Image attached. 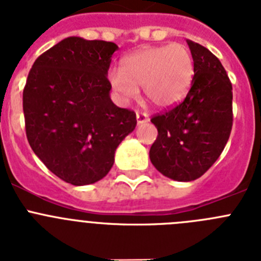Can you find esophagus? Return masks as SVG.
<instances>
[{
    "mask_svg": "<svg viewBox=\"0 0 261 261\" xmlns=\"http://www.w3.org/2000/svg\"><path fill=\"white\" fill-rule=\"evenodd\" d=\"M136 117H137L138 124H145L149 121V115L145 114V112H137V114H136Z\"/></svg>",
    "mask_w": 261,
    "mask_h": 261,
    "instance_id": "esophagus-1",
    "label": "esophagus"
}]
</instances>
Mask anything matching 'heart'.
<instances>
[{
    "label": "heart",
    "mask_w": 261,
    "mask_h": 261,
    "mask_svg": "<svg viewBox=\"0 0 261 261\" xmlns=\"http://www.w3.org/2000/svg\"><path fill=\"white\" fill-rule=\"evenodd\" d=\"M121 70L110 73L116 93L129 100L144 87L147 99L161 108L179 103L190 90L193 78V59L190 48L180 43L149 47L126 56Z\"/></svg>",
    "instance_id": "b5f03b06"
}]
</instances>
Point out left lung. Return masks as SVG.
I'll return each instance as SVG.
<instances>
[{"label": "left lung", "mask_w": 261, "mask_h": 261, "mask_svg": "<svg viewBox=\"0 0 261 261\" xmlns=\"http://www.w3.org/2000/svg\"><path fill=\"white\" fill-rule=\"evenodd\" d=\"M193 59L191 89L181 103L151 117L158 136L150 161L165 176L196 180L225 149L232 126V86L208 48L187 40Z\"/></svg>", "instance_id": "8db88e82"}]
</instances>
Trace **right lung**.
<instances>
[{"instance_id": "add662e5", "label": "right lung", "mask_w": 261, "mask_h": 261, "mask_svg": "<svg viewBox=\"0 0 261 261\" xmlns=\"http://www.w3.org/2000/svg\"><path fill=\"white\" fill-rule=\"evenodd\" d=\"M117 45L70 36L32 65L23 90L26 135L34 153L66 183L86 186L111 170L115 151L133 132V111L110 98L107 74Z\"/></svg>"}]
</instances>
